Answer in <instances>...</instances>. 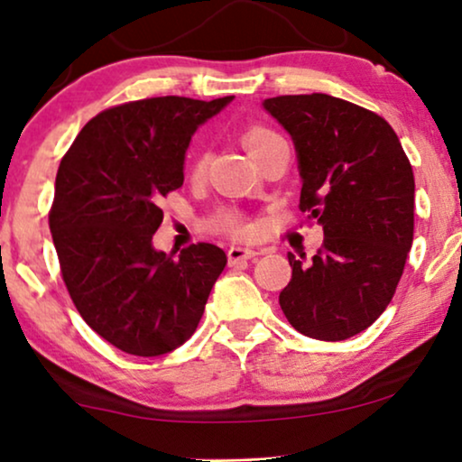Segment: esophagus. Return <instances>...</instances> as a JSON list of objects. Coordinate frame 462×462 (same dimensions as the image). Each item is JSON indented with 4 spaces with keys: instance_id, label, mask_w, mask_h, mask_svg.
Returning <instances> with one entry per match:
<instances>
[{
    "instance_id": "esophagus-1",
    "label": "esophagus",
    "mask_w": 462,
    "mask_h": 462,
    "mask_svg": "<svg viewBox=\"0 0 462 462\" xmlns=\"http://www.w3.org/2000/svg\"><path fill=\"white\" fill-rule=\"evenodd\" d=\"M226 256H229V264H237L239 261H252V258H256L258 252L244 248V245H231V248L226 250Z\"/></svg>"
}]
</instances>
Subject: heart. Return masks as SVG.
<instances>
[{"mask_svg":"<svg viewBox=\"0 0 462 462\" xmlns=\"http://www.w3.org/2000/svg\"><path fill=\"white\" fill-rule=\"evenodd\" d=\"M273 136H275V132H271L267 128H250L248 132H245L244 143H245V147H248L250 155H252V153H254V151L261 149L263 144L267 143L269 138H273ZM204 166H206V155H201L199 162H198V168L201 170ZM217 226H218V229H223V231L237 233V236H239V233L248 231V226H245L244 220L239 218L237 214H233V212L220 214V217L217 218Z\"/></svg>","mask_w":462,"mask_h":462,"instance_id":"b5f03b06","label":"heart"}]
</instances>
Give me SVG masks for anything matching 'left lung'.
Masks as SVG:
<instances>
[{"mask_svg":"<svg viewBox=\"0 0 462 462\" xmlns=\"http://www.w3.org/2000/svg\"><path fill=\"white\" fill-rule=\"evenodd\" d=\"M263 109L292 136L300 210L324 229L313 263L288 254L282 311L305 337L351 338L387 309L412 248V166L383 117L343 98L275 97Z\"/></svg>","mask_w":462,"mask_h":462,"instance_id":"1","label":"left lung"}]
</instances>
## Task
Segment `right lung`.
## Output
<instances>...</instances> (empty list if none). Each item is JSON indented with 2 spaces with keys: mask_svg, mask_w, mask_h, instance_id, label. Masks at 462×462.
<instances>
[{
  "mask_svg": "<svg viewBox=\"0 0 462 462\" xmlns=\"http://www.w3.org/2000/svg\"><path fill=\"white\" fill-rule=\"evenodd\" d=\"M233 97L144 98L98 113L62 157L50 231L62 280L94 332L130 356L157 357L198 328L226 254L193 244L157 250L162 198L182 187L201 124Z\"/></svg>",
  "mask_w": 462,
  "mask_h": 462,
  "instance_id": "obj_1",
  "label": "right lung"
}]
</instances>
